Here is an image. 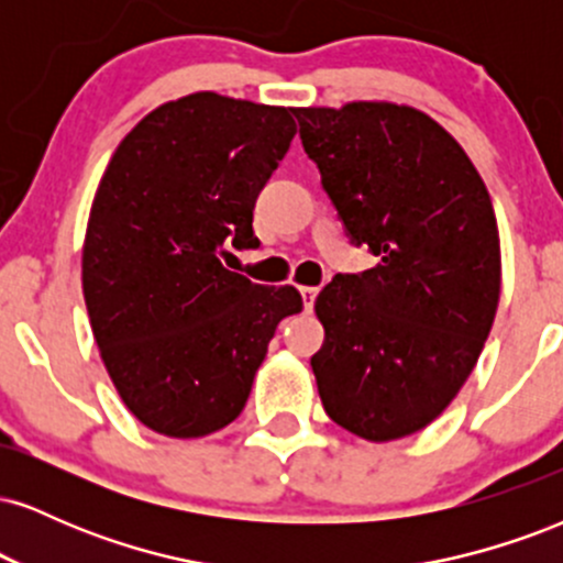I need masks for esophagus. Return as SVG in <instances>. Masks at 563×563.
Listing matches in <instances>:
<instances>
[{
    "label": "esophagus",
    "mask_w": 563,
    "mask_h": 563,
    "mask_svg": "<svg viewBox=\"0 0 563 563\" xmlns=\"http://www.w3.org/2000/svg\"><path fill=\"white\" fill-rule=\"evenodd\" d=\"M314 299H318V288L303 286V288H301V301H303V309H307V312H312Z\"/></svg>",
    "instance_id": "esophagus-1"
}]
</instances>
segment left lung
<instances>
[{"label": "left lung", "mask_w": 563, "mask_h": 563, "mask_svg": "<svg viewBox=\"0 0 563 563\" xmlns=\"http://www.w3.org/2000/svg\"><path fill=\"white\" fill-rule=\"evenodd\" d=\"M294 115L349 238L378 256L314 301L322 407L367 442L410 437L455 399L493 328V200L457 140L418 108L357 100Z\"/></svg>", "instance_id": "obj_1"}]
</instances>
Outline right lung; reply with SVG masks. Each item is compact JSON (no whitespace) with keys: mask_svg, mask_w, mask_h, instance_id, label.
<instances>
[{"mask_svg":"<svg viewBox=\"0 0 563 563\" xmlns=\"http://www.w3.org/2000/svg\"><path fill=\"white\" fill-rule=\"evenodd\" d=\"M296 134L290 108L196 92L151 111L97 185L81 288L100 357L134 418L198 439L235 421L294 286L222 264L256 249L254 203Z\"/></svg>","mask_w":563,"mask_h":563,"instance_id":"obj_1","label":"right lung"}]
</instances>
